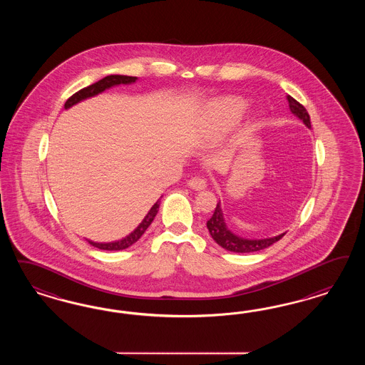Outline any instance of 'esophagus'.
<instances>
[{
	"mask_svg": "<svg viewBox=\"0 0 365 365\" xmlns=\"http://www.w3.org/2000/svg\"><path fill=\"white\" fill-rule=\"evenodd\" d=\"M187 185L190 187L194 188V190H203V188L207 186V185H206V180L198 177H194L191 178V179H188Z\"/></svg>",
	"mask_w": 365,
	"mask_h": 365,
	"instance_id": "esophagus-1",
	"label": "esophagus"
}]
</instances>
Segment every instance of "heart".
<instances>
[{"mask_svg":"<svg viewBox=\"0 0 365 365\" xmlns=\"http://www.w3.org/2000/svg\"><path fill=\"white\" fill-rule=\"evenodd\" d=\"M245 103L238 98L218 100L210 106V120L215 130L225 131L242 116Z\"/></svg>","mask_w":365,"mask_h":365,"instance_id":"b5f03b06","label":"heart"}]
</instances>
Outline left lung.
<instances>
[{
	"label": "left lung",
	"instance_id": "left-lung-1",
	"mask_svg": "<svg viewBox=\"0 0 365 365\" xmlns=\"http://www.w3.org/2000/svg\"><path fill=\"white\" fill-rule=\"evenodd\" d=\"M287 101H289V108L290 110L299 118L302 122L305 123L307 127L310 128V118L309 113L307 108L299 104V101L293 99L290 95L287 96ZM207 229L210 232V235L215 242L222 246L223 249L232 252V253H253V252H259L262 249L269 247L270 245L279 241L284 234H279L273 238H265V240H245L241 237L234 235L227 227L226 223L223 220V214H222L221 203H217V207L214 210V214L210 220L207 221Z\"/></svg>",
	"mask_w": 365,
	"mask_h": 365
}]
</instances>
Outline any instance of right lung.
I'll list each match as a JSON object with an SVG mask.
<instances>
[{
  "instance_id": "obj_1",
  "label": "right lung",
  "mask_w": 365,
  "mask_h": 365,
  "mask_svg": "<svg viewBox=\"0 0 365 365\" xmlns=\"http://www.w3.org/2000/svg\"><path fill=\"white\" fill-rule=\"evenodd\" d=\"M135 80H136V78H133V76H122V75H110V76H107V78H101L98 83L88 86L86 88L80 89L76 93H73L69 99L66 100L64 108H69V107H72L73 104H76V103L81 101V100L87 99V98H91V96H95V95H98L100 92H103L104 89L110 88V87H113V86H119V84H130V83H133ZM159 205L160 203L158 200L154 206L151 207V210L148 211V214L144 217L142 223L130 235H127L125 238H123L120 241L110 243H96L92 242V241H88V242L92 246L101 249V250H123V249L130 247L131 245L136 242L143 235L144 232L147 230V227L151 225V222L154 221L155 215L158 214Z\"/></svg>"
}]
</instances>
